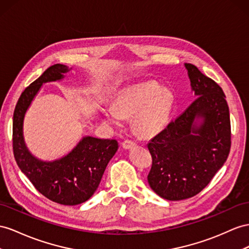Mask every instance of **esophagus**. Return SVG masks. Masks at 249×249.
Masks as SVG:
<instances>
[{
    "mask_svg": "<svg viewBox=\"0 0 249 249\" xmlns=\"http://www.w3.org/2000/svg\"><path fill=\"white\" fill-rule=\"evenodd\" d=\"M136 145V143L132 141V140H125V141L122 143V147L124 149H130L131 147Z\"/></svg>",
    "mask_w": 249,
    "mask_h": 249,
    "instance_id": "34e87169",
    "label": "esophagus"
}]
</instances>
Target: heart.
Masks as SVG:
<instances>
[{
    "label": "heart",
    "mask_w": 249,
    "mask_h": 249,
    "mask_svg": "<svg viewBox=\"0 0 249 249\" xmlns=\"http://www.w3.org/2000/svg\"><path fill=\"white\" fill-rule=\"evenodd\" d=\"M174 108V95L156 83H143L127 88L117 99L116 107H108L104 117L119 126L124 118L135 117L133 125L142 136H152L166 126Z\"/></svg>",
    "instance_id": "1"
}]
</instances>
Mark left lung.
Instances as JSON below:
<instances>
[{"label": "left lung", "mask_w": 249, "mask_h": 249, "mask_svg": "<svg viewBox=\"0 0 249 249\" xmlns=\"http://www.w3.org/2000/svg\"><path fill=\"white\" fill-rule=\"evenodd\" d=\"M196 100L152 138L147 180L169 201L194 196L205 188L227 160L231 145L229 108L222 88L193 64L185 63Z\"/></svg>", "instance_id": "left-lung-1"}]
</instances>
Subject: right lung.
I'll return each mask as SVG.
<instances>
[{
    "instance_id": "add662e5",
    "label": "right lung",
    "mask_w": 249,
    "mask_h": 249,
    "mask_svg": "<svg viewBox=\"0 0 249 249\" xmlns=\"http://www.w3.org/2000/svg\"><path fill=\"white\" fill-rule=\"evenodd\" d=\"M70 69L63 64H54L22 92L14 112L12 145L18 166L40 194L63 205H78L97 190L107 164L118 150V142L87 136L66 156L54 161H42L31 155L23 135L25 113L41 86L61 81Z\"/></svg>"
}]
</instances>
